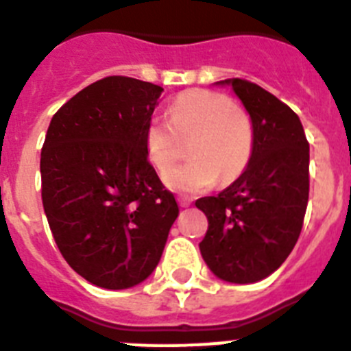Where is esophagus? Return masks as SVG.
<instances>
[{
    "label": "esophagus",
    "instance_id": "obj_1",
    "mask_svg": "<svg viewBox=\"0 0 351 351\" xmlns=\"http://www.w3.org/2000/svg\"><path fill=\"white\" fill-rule=\"evenodd\" d=\"M178 202H179V206H181V207H190L191 206V200L188 197H179Z\"/></svg>",
    "mask_w": 351,
    "mask_h": 351
}]
</instances>
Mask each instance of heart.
<instances>
[{
    "instance_id": "1",
    "label": "heart",
    "mask_w": 351,
    "mask_h": 351,
    "mask_svg": "<svg viewBox=\"0 0 351 351\" xmlns=\"http://www.w3.org/2000/svg\"><path fill=\"white\" fill-rule=\"evenodd\" d=\"M194 138L186 166L169 171L170 190L198 193L219 181H235L250 165L255 151V125L250 114L235 107L230 96L209 89H188L173 100L169 119L153 117L145 126L149 161L165 172L180 156V141Z\"/></svg>"
}]
</instances>
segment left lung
Returning a JSON list of instances; mask_svg holds the SVG:
<instances>
[{
    "mask_svg": "<svg viewBox=\"0 0 351 351\" xmlns=\"http://www.w3.org/2000/svg\"><path fill=\"white\" fill-rule=\"evenodd\" d=\"M255 125V151L237 181L198 198L207 216L200 253L219 280L256 283L287 260L309 197V142L287 104L244 79H226Z\"/></svg>",
    "mask_w": 351,
    "mask_h": 351,
    "instance_id": "8db88e82",
    "label": "left lung"
}]
</instances>
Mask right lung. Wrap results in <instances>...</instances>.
<instances>
[{
  "label": "right lung",
  "instance_id": "right-lung-1",
  "mask_svg": "<svg viewBox=\"0 0 351 351\" xmlns=\"http://www.w3.org/2000/svg\"><path fill=\"white\" fill-rule=\"evenodd\" d=\"M163 88L112 75L54 114L40 158L42 202L61 255L96 287L123 290L158 265L179 214L145 151Z\"/></svg>",
  "mask_w": 351,
  "mask_h": 351
}]
</instances>
